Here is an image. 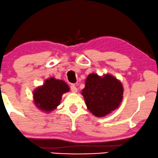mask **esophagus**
<instances>
[{"mask_svg":"<svg viewBox=\"0 0 158 158\" xmlns=\"http://www.w3.org/2000/svg\"><path fill=\"white\" fill-rule=\"evenodd\" d=\"M71 90L72 91L73 93H77V90H78V89H77V87H76L74 85H71Z\"/></svg>","mask_w":158,"mask_h":158,"instance_id":"obj_1","label":"esophagus"}]
</instances>
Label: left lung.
<instances>
[{
  "label": "left lung",
  "mask_w": 158,
  "mask_h": 158,
  "mask_svg": "<svg viewBox=\"0 0 158 158\" xmlns=\"http://www.w3.org/2000/svg\"><path fill=\"white\" fill-rule=\"evenodd\" d=\"M123 87L120 81L112 75L100 77L90 73L81 90L88 110L98 117H105L119 107L123 98Z\"/></svg>",
  "instance_id": "left-lung-1"
}]
</instances>
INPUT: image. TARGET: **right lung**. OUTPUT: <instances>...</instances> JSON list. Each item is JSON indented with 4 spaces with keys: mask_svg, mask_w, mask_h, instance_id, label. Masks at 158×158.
I'll use <instances>...</instances> for the list:
<instances>
[{
    "mask_svg": "<svg viewBox=\"0 0 158 158\" xmlns=\"http://www.w3.org/2000/svg\"><path fill=\"white\" fill-rule=\"evenodd\" d=\"M69 85L64 81L52 77L46 79L43 85L33 91V102L39 110L49 113L60 105L63 94L69 92Z\"/></svg>",
    "mask_w": 158,
    "mask_h": 158,
    "instance_id": "obj_1",
    "label": "right lung"
}]
</instances>
